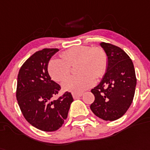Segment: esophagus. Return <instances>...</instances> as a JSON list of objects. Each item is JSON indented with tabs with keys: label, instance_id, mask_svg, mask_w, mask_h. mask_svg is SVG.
Listing matches in <instances>:
<instances>
[{
	"label": "esophagus",
	"instance_id": "obj_1",
	"mask_svg": "<svg viewBox=\"0 0 150 150\" xmlns=\"http://www.w3.org/2000/svg\"><path fill=\"white\" fill-rule=\"evenodd\" d=\"M81 96H82L81 93H72V97L74 99H78Z\"/></svg>",
	"mask_w": 150,
	"mask_h": 150
}]
</instances>
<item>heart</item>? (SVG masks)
Instances as JSON below:
<instances>
[{"label":"heart","instance_id":"heart-1","mask_svg":"<svg viewBox=\"0 0 150 150\" xmlns=\"http://www.w3.org/2000/svg\"><path fill=\"white\" fill-rule=\"evenodd\" d=\"M62 59H52L48 64V71L56 81H63L71 72V65H76L78 75L68 78L62 82L63 90L81 93L93 86L94 77H102L108 67V56L102 48L76 46L62 52Z\"/></svg>","mask_w":150,"mask_h":150}]
</instances>
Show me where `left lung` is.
Segmentation results:
<instances>
[{"label":"left lung","mask_w":150,"mask_h":150,"mask_svg":"<svg viewBox=\"0 0 150 150\" xmlns=\"http://www.w3.org/2000/svg\"><path fill=\"white\" fill-rule=\"evenodd\" d=\"M108 56L105 75L98 85L91 89L94 100L90 108L104 120H116L121 117L133 102L137 78L133 62L118 46L100 42Z\"/></svg>","instance_id":"obj_1"}]
</instances>
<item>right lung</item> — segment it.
I'll return each mask as SVG.
<instances>
[{
	"mask_svg": "<svg viewBox=\"0 0 150 150\" xmlns=\"http://www.w3.org/2000/svg\"><path fill=\"white\" fill-rule=\"evenodd\" d=\"M58 51L43 49L36 52L23 64L17 76L16 97L23 115L34 127L46 132L61 127L73 101L68 91L52 100L61 87L51 80L48 63Z\"/></svg>",
	"mask_w": 150,
	"mask_h": 150,
	"instance_id": "add662e5",
	"label": "right lung"
}]
</instances>
